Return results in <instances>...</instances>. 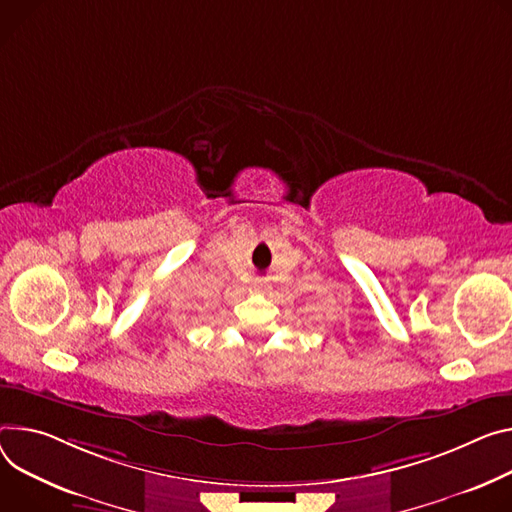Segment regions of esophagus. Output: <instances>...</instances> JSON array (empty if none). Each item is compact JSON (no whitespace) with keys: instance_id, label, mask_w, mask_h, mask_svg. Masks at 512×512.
<instances>
[{"instance_id":"esophagus-1","label":"esophagus","mask_w":512,"mask_h":512,"mask_svg":"<svg viewBox=\"0 0 512 512\" xmlns=\"http://www.w3.org/2000/svg\"><path fill=\"white\" fill-rule=\"evenodd\" d=\"M253 288L257 290V292H263L265 288H267V284L263 282V280H255V284H253Z\"/></svg>"}]
</instances>
